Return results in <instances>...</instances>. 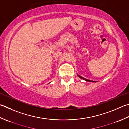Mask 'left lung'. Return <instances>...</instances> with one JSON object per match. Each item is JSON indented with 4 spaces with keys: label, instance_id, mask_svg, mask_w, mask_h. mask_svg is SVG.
I'll use <instances>...</instances> for the list:
<instances>
[{
    "label": "left lung",
    "instance_id": "obj_1",
    "mask_svg": "<svg viewBox=\"0 0 129 129\" xmlns=\"http://www.w3.org/2000/svg\"><path fill=\"white\" fill-rule=\"evenodd\" d=\"M77 75H78V74H77ZM78 76L80 78H81L82 79L84 80H85V81H87V82H95V81H93V80H88V79H85V78H83V77H81V76H80V75H78Z\"/></svg>",
    "mask_w": 129,
    "mask_h": 129
}]
</instances>
